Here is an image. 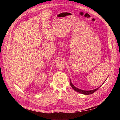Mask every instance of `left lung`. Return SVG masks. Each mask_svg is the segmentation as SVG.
Here are the masks:
<instances>
[{
	"label": "left lung",
	"mask_w": 120,
	"mask_h": 120,
	"mask_svg": "<svg viewBox=\"0 0 120 120\" xmlns=\"http://www.w3.org/2000/svg\"><path fill=\"white\" fill-rule=\"evenodd\" d=\"M70 85L72 87V88L75 91L77 92H79V93H81V94H84V95H90V94H92L94 93H95L96 90H98V89H95V90H81V89H79L77 88H76L75 86L73 85L72 84V83L71 81V79H70Z\"/></svg>",
	"instance_id": "left-lung-1"
}]
</instances>
